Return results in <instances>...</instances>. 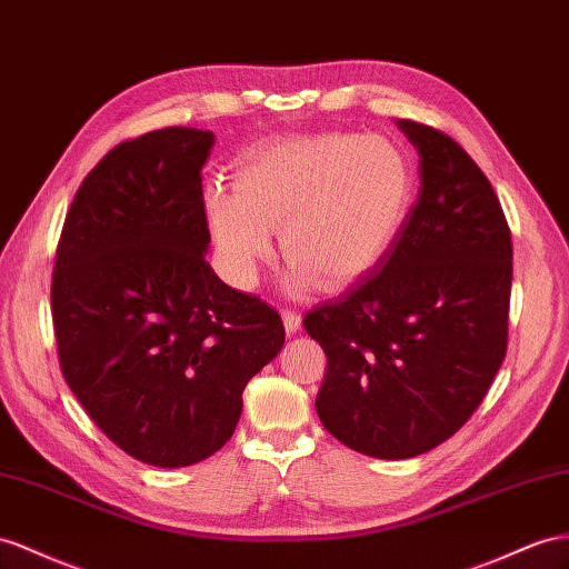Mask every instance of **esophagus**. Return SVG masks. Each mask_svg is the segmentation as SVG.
<instances>
[{"label": "esophagus", "mask_w": 569, "mask_h": 569, "mask_svg": "<svg viewBox=\"0 0 569 569\" xmlns=\"http://www.w3.org/2000/svg\"><path fill=\"white\" fill-rule=\"evenodd\" d=\"M300 325H302V317L296 310H283V327H286L288 333L298 331Z\"/></svg>", "instance_id": "1"}]
</instances>
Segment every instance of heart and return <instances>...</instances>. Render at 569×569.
<instances>
[{
    "mask_svg": "<svg viewBox=\"0 0 569 569\" xmlns=\"http://www.w3.org/2000/svg\"><path fill=\"white\" fill-rule=\"evenodd\" d=\"M409 156L387 137L322 132L261 143L242 158L236 192L213 189L207 213L228 279L257 283L259 264L281 250L298 288L339 290L375 269L413 207Z\"/></svg>",
    "mask_w": 569,
    "mask_h": 569,
    "instance_id": "heart-1",
    "label": "heart"
}]
</instances>
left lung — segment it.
Segmentation results:
<instances>
[{"mask_svg": "<svg viewBox=\"0 0 569 569\" xmlns=\"http://www.w3.org/2000/svg\"><path fill=\"white\" fill-rule=\"evenodd\" d=\"M397 124L420 163L409 221L302 322L327 353L319 420L375 459L423 455L473 416L507 353L512 290V236L483 170L440 129Z\"/></svg>", "mask_w": 569, "mask_h": 569, "instance_id": "1", "label": "left lung"}]
</instances>
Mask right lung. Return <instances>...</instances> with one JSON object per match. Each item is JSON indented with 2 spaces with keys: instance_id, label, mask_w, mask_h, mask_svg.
Wrapping results in <instances>:
<instances>
[{
  "instance_id": "1",
  "label": "right lung",
  "mask_w": 569,
  "mask_h": 569,
  "mask_svg": "<svg viewBox=\"0 0 569 569\" xmlns=\"http://www.w3.org/2000/svg\"><path fill=\"white\" fill-rule=\"evenodd\" d=\"M211 146L194 127L114 146L71 201L52 273L69 389L122 451L163 469L230 440L247 382L286 341L279 312L203 259Z\"/></svg>"
}]
</instances>
